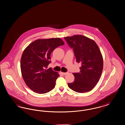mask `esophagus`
Listing matches in <instances>:
<instances>
[{"mask_svg":"<svg viewBox=\"0 0 125 125\" xmlns=\"http://www.w3.org/2000/svg\"><path fill=\"white\" fill-rule=\"evenodd\" d=\"M63 75H65V74H66L67 73H63V72H61V73Z\"/></svg>","mask_w":125,"mask_h":125,"instance_id":"34e87169","label":"esophagus"}]
</instances>
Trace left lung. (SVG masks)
<instances>
[{
  "label": "left lung",
  "instance_id": "1",
  "mask_svg": "<svg viewBox=\"0 0 125 125\" xmlns=\"http://www.w3.org/2000/svg\"><path fill=\"white\" fill-rule=\"evenodd\" d=\"M73 48L76 61L81 64L79 73H73L74 81L68 83L72 90L83 93L92 90L99 82L103 68V59L95 41L81 35L65 37Z\"/></svg>",
  "mask_w": 125,
  "mask_h": 125
}]
</instances>
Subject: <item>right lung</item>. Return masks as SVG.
Segmentation results:
<instances>
[{
    "mask_svg": "<svg viewBox=\"0 0 125 125\" xmlns=\"http://www.w3.org/2000/svg\"><path fill=\"white\" fill-rule=\"evenodd\" d=\"M65 44L60 38L38 39L31 42L24 51L21 58L20 68L27 86L39 94L53 89L59 73L51 68L50 55L56 48Z\"/></svg>",
    "mask_w": 125,
    "mask_h": 125,
    "instance_id": "add662e5",
    "label": "right lung"
}]
</instances>
